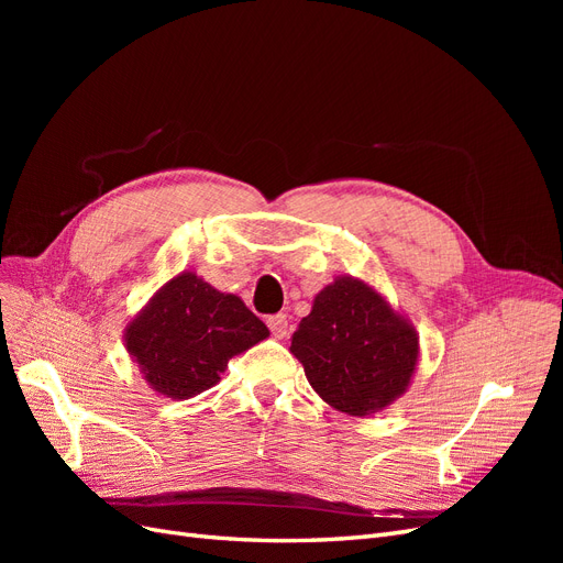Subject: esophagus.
Wrapping results in <instances>:
<instances>
[{"label": "esophagus", "instance_id": "1", "mask_svg": "<svg viewBox=\"0 0 563 563\" xmlns=\"http://www.w3.org/2000/svg\"><path fill=\"white\" fill-rule=\"evenodd\" d=\"M267 327H269L272 335L282 340L288 333V319H286V314H272V317H267Z\"/></svg>", "mask_w": 563, "mask_h": 563}]
</instances>
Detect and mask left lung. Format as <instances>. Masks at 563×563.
<instances>
[{
	"mask_svg": "<svg viewBox=\"0 0 563 563\" xmlns=\"http://www.w3.org/2000/svg\"><path fill=\"white\" fill-rule=\"evenodd\" d=\"M291 352L323 401L364 418L408 389L420 343L413 323L371 284L335 277L300 319Z\"/></svg>",
	"mask_w": 563,
	"mask_h": 563,
	"instance_id": "left-lung-1",
	"label": "left lung"
}]
</instances>
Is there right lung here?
Wrapping results in <instances>:
<instances>
[{"label":"right lung","instance_id":"obj_1","mask_svg":"<svg viewBox=\"0 0 563 563\" xmlns=\"http://www.w3.org/2000/svg\"><path fill=\"white\" fill-rule=\"evenodd\" d=\"M267 335L240 296L220 294L185 269L129 321L124 345L157 395L190 399L220 380L234 354Z\"/></svg>","mask_w":563,"mask_h":563}]
</instances>
